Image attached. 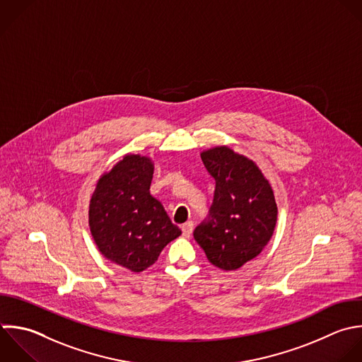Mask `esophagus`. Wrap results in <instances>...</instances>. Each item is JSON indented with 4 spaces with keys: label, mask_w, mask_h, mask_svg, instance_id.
Listing matches in <instances>:
<instances>
[{
    "label": "esophagus",
    "mask_w": 362,
    "mask_h": 362,
    "mask_svg": "<svg viewBox=\"0 0 362 362\" xmlns=\"http://www.w3.org/2000/svg\"><path fill=\"white\" fill-rule=\"evenodd\" d=\"M181 229H182V235H184L185 238H189L191 233H192V229H194V222H192V221L185 222V223L181 226Z\"/></svg>",
    "instance_id": "34e87169"
}]
</instances>
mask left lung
<instances>
[{"instance_id": "obj_1", "label": "left lung", "mask_w": 362, "mask_h": 362, "mask_svg": "<svg viewBox=\"0 0 362 362\" xmlns=\"http://www.w3.org/2000/svg\"><path fill=\"white\" fill-rule=\"evenodd\" d=\"M201 158L215 178V192L194 238L214 266L236 270L270 240L277 221L274 195L257 165L229 147L206 150Z\"/></svg>"}]
</instances>
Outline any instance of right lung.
<instances>
[{
  "label": "right lung",
  "instance_id": "add662e5",
  "mask_svg": "<svg viewBox=\"0 0 362 362\" xmlns=\"http://www.w3.org/2000/svg\"><path fill=\"white\" fill-rule=\"evenodd\" d=\"M154 165L148 157L127 154L102 175L89 205L92 236L110 262L143 272L181 235L158 199L150 194Z\"/></svg>",
  "mask_w": 362,
  "mask_h": 362
}]
</instances>
